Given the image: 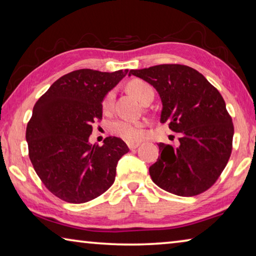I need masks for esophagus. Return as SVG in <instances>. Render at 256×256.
I'll return each mask as SVG.
<instances>
[{"label":"esophagus","instance_id":"obj_1","mask_svg":"<svg viewBox=\"0 0 256 256\" xmlns=\"http://www.w3.org/2000/svg\"><path fill=\"white\" fill-rule=\"evenodd\" d=\"M128 148L133 150V149H136L138 146H140V142H128Z\"/></svg>","mask_w":256,"mask_h":256}]
</instances>
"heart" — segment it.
<instances>
[{
    "label": "heart",
    "mask_w": 256,
    "mask_h": 256,
    "mask_svg": "<svg viewBox=\"0 0 256 256\" xmlns=\"http://www.w3.org/2000/svg\"><path fill=\"white\" fill-rule=\"evenodd\" d=\"M128 90L134 97H136L142 104L154 98V89L149 84L140 79L131 80L128 84ZM114 100V92H107L104 97L102 108L105 110H110ZM110 131L128 141H138L144 136V123H128L125 120H116L112 124Z\"/></svg>",
    "instance_id": "heart-1"
}]
</instances>
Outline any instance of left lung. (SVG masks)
Listing matches in <instances>:
<instances>
[{
  "instance_id": "8db88e82",
  "label": "left lung",
  "mask_w": 256,
  "mask_h": 256,
  "mask_svg": "<svg viewBox=\"0 0 256 256\" xmlns=\"http://www.w3.org/2000/svg\"><path fill=\"white\" fill-rule=\"evenodd\" d=\"M154 86L162 102L160 122L180 134L177 146L158 144L160 156L149 168L160 188L193 196L210 188L226 167L234 125L220 92L204 76L180 64L131 70Z\"/></svg>"
}]
</instances>
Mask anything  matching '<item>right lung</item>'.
<instances>
[{"label":"right lung","instance_id":"1","mask_svg":"<svg viewBox=\"0 0 256 256\" xmlns=\"http://www.w3.org/2000/svg\"><path fill=\"white\" fill-rule=\"evenodd\" d=\"M128 70L81 68L56 80L38 99L26 140L34 172L47 190L68 203L102 196L115 180L116 166L128 146L108 136L92 144V124L102 118V100Z\"/></svg>","mask_w":256,"mask_h":256}]
</instances>
